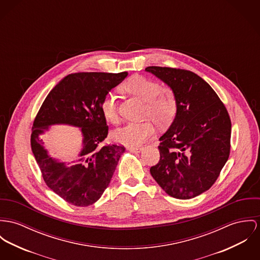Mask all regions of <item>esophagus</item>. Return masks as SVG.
Instances as JSON below:
<instances>
[{
	"label": "esophagus",
	"instance_id": "obj_1",
	"mask_svg": "<svg viewBox=\"0 0 260 260\" xmlns=\"http://www.w3.org/2000/svg\"><path fill=\"white\" fill-rule=\"evenodd\" d=\"M127 149L131 151V152H139L141 150V147L139 146H128Z\"/></svg>",
	"mask_w": 260,
	"mask_h": 260
}]
</instances>
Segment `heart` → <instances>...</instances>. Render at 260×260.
I'll list each match as a JSON object with an SVG mask.
<instances>
[{
    "mask_svg": "<svg viewBox=\"0 0 260 260\" xmlns=\"http://www.w3.org/2000/svg\"><path fill=\"white\" fill-rule=\"evenodd\" d=\"M122 89L146 103L144 119H150L159 126L168 125L174 119L177 112V100L171 88L161 87L157 81L135 75L123 83ZM101 107L106 120L113 123L119 120L118 97L115 93H108ZM153 121L127 122L114 131L113 138L120 143L138 146L155 134Z\"/></svg>",
    "mask_w": 260,
    "mask_h": 260,
    "instance_id": "obj_1",
    "label": "heart"
}]
</instances>
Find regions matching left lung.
<instances>
[{"mask_svg": "<svg viewBox=\"0 0 260 260\" xmlns=\"http://www.w3.org/2000/svg\"><path fill=\"white\" fill-rule=\"evenodd\" d=\"M175 93L177 112L160 138V159L150 174L171 197L192 199L209 190L229 159L232 122L213 88L192 71L149 66Z\"/></svg>", "mask_w": 260, "mask_h": 260, "instance_id": "left-lung-1", "label": "left lung"}]
</instances>
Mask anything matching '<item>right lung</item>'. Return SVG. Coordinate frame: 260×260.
<instances>
[{
    "label": "right lung",
    "mask_w": 260,
    "mask_h": 260,
    "mask_svg": "<svg viewBox=\"0 0 260 260\" xmlns=\"http://www.w3.org/2000/svg\"><path fill=\"white\" fill-rule=\"evenodd\" d=\"M127 76V72H79L64 77L49 92L31 128L30 145L45 184L67 203L87 207L99 200L109 186L124 147L101 145L109 126L102 113L106 95ZM81 127L80 158L72 165L58 162L47 154L39 135L52 124Z\"/></svg>",
    "instance_id": "right-lung-1"
}]
</instances>
